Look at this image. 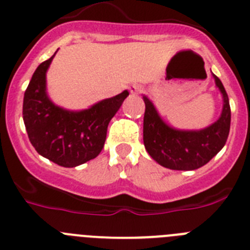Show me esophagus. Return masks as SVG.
Wrapping results in <instances>:
<instances>
[{"instance_id": "1", "label": "esophagus", "mask_w": 250, "mask_h": 250, "mask_svg": "<svg viewBox=\"0 0 250 250\" xmlns=\"http://www.w3.org/2000/svg\"><path fill=\"white\" fill-rule=\"evenodd\" d=\"M129 90L131 94H140V92L144 91V86L139 85V83H134V85L130 86Z\"/></svg>"}]
</instances>
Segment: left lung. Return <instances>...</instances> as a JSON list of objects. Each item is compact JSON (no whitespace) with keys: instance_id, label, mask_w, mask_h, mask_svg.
Here are the masks:
<instances>
[{"instance_id":"8db88e82","label":"left lung","mask_w":250,"mask_h":250,"mask_svg":"<svg viewBox=\"0 0 250 250\" xmlns=\"http://www.w3.org/2000/svg\"><path fill=\"white\" fill-rule=\"evenodd\" d=\"M224 99L222 116L200 131H180L167 126L151 101L144 96V145L152 159L173 170H195L211 160L227 143L230 130V105L219 77L213 75Z\"/></svg>"}]
</instances>
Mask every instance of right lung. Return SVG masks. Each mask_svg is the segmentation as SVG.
<instances>
[{
	"instance_id": "obj_1",
	"label": "right lung",
	"mask_w": 250,
	"mask_h": 250,
	"mask_svg": "<svg viewBox=\"0 0 250 250\" xmlns=\"http://www.w3.org/2000/svg\"><path fill=\"white\" fill-rule=\"evenodd\" d=\"M54 56L40 63L32 75L22 115L28 139L40 155L60 167H74L100 154L107 125L129 92L125 90L79 112L55 106L46 95V71Z\"/></svg>"
}]
</instances>
